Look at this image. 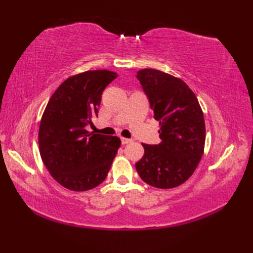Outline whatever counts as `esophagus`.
Wrapping results in <instances>:
<instances>
[{
  "mask_svg": "<svg viewBox=\"0 0 253 253\" xmlns=\"http://www.w3.org/2000/svg\"><path fill=\"white\" fill-rule=\"evenodd\" d=\"M121 141H122V144H127V143H129L131 140L127 138H121Z\"/></svg>",
  "mask_w": 253,
  "mask_h": 253,
  "instance_id": "esophagus-1",
  "label": "esophagus"
}]
</instances>
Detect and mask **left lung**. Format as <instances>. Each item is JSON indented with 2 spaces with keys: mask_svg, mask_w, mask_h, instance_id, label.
Wrapping results in <instances>:
<instances>
[{
  "mask_svg": "<svg viewBox=\"0 0 253 253\" xmlns=\"http://www.w3.org/2000/svg\"><path fill=\"white\" fill-rule=\"evenodd\" d=\"M154 120L160 122L159 144L142 143L144 154L136 163L140 178L152 187L179 186L196 170L206 142L203 113L185 82L157 69L137 73Z\"/></svg>",
  "mask_w": 253,
  "mask_h": 253,
  "instance_id": "obj_1",
  "label": "left lung"
}]
</instances>
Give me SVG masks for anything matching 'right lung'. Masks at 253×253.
I'll return each mask as SVG.
<instances>
[{
    "instance_id": "obj_1",
    "label": "right lung",
    "mask_w": 253,
    "mask_h": 253,
    "mask_svg": "<svg viewBox=\"0 0 253 253\" xmlns=\"http://www.w3.org/2000/svg\"><path fill=\"white\" fill-rule=\"evenodd\" d=\"M116 77L114 72L99 69L67 78L42 115L41 159L53 178L69 190H90L103 182L121 147L118 137L85 130L98 116L102 92Z\"/></svg>"
}]
</instances>
